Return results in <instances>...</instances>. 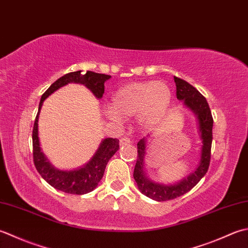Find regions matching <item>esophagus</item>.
<instances>
[{
    "label": "esophagus",
    "mask_w": 248,
    "mask_h": 248,
    "mask_svg": "<svg viewBox=\"0 0 248 248\" xmlns=\"http://www.w3.org/2000/svg\"><path fill=\"white\" fill-rule=\"evenodd\" d=\"M130 143V140L128 138H122L120 140V145H127Z\"/></svg>",
    "instance_id": "esophagus-1"
}]
</instances>
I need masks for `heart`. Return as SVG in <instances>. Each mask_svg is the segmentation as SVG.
<instances>
[{"label":"heart","mask_w":248,"mask_h":248,"mask_svg":"<svg viewBox=\"0 0 248 248\" xmlns=\"http://www.w3.org/2000/svg\"><path fill=\"white\" fill-rule=\"evenodd\" d=\"M171 99V90L163 81L131 82L115 91L107 115L111 121L119 122L121 117L128 118L137 114L140 127L152 129L168 113Z\"/></svg>","instance_id":"heart-1"}]
</instances>
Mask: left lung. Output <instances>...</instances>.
I'll use <instances>...</instances> for the list:
<instances>
[{"label":"left lung","mask_w":248,"mask_h":248,"mask_svg":"<svg viewBox=\"0 0 248 248\" xmlns=\"http://www.w3.org/2000/svg\"><path fill=\"white\" fill-rule=\"evenodd\" d=\"M176 87V98L194 113L198 125V133L201 140L199 163L195 170L186 178L172 184H164L151 180L145 170V157L148 151V138L141 139L138 144V159L135 166L134 179L139 190L149 198L155 201H167L184 195L195 187L199 181L205 175L209 169L212 145V129H213V118L206 99L193 85L184 81L183 79L174 77Z\"/></svg>","instance_id":"left-lung-1"}]
</instances>
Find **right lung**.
Instances as JSON below:
<instances>
[{"label": "right lung", "instance_id": "obj_1", "mask_svg": "<svg viewBox=\"0 0 248 248\" xmlns=\"http://www.w3.org/2000/svg\"><path fill=\"white\" fill-rule=\"evenodd\" d=\"M111 78V76L105 74H97L94 72H85L82 70L73 72L64 75L57 81L50 85L40 98L38 112L34 122L33 127V157L34 165L36 167L42 178L54 187L55 189L64 191L66 194L84 195L94 190L104 176V172L110 158L119 150V140L113 138H105L98 145V149L87 164L73 170H61L50 163L46 155L43 153L40 148L38 137V119L40 109L43 107L45 99L62 87L68 83H79L87 87L97 99L103 97L105 92L104 83Z\"/></svg>", "mask_w": 248, "mask_h": 248}]
</instances>
